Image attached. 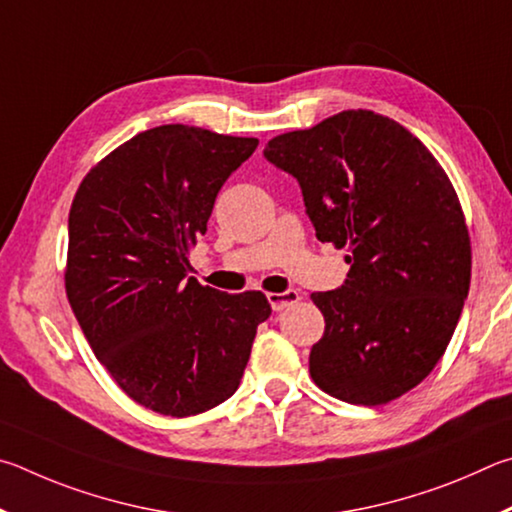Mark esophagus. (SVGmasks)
I'll list each match as a JSON object with an SVG mask.
<instances>
[{
	"instance_id": "obj_1",
	"label": "esophagus",
	"mask_w": 512,
	"mask_h": 512,
	"mask_svg": "<svg viewBox=\"0 0 512 512\" xmlns=\"http://www.w3.org/2000/svg\"><path fill=\"white\" fill-rule=\"evenodd\" d=\"M299 292L297 290H288V292H270L267 294V301H270V306L279 312L294 306V303H299Z\"/></svg>"
}]
</instances>
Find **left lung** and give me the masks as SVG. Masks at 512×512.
Segmentation results:
<instances>
[{"instance_id":"1","label":"left lung","mask_w":512,"mask_h":512,"mask_svg":"<svg viewBox=\"0 0 512 512\" xmlns=\"http://www.w3.org/2000/svg\"><path fill=\"white\" fill-rule=\"evenodd\" d=\"M265 157L299 179L317 238L351 251L342 288L310 294L326 321L312 380L351 405L405 396L443 357L470 290V233L450 177L423 141L371 110L279 134Z\"/></svg>"}]
</instances>
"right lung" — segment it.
Returning a JSON list of instances; mask_svg holds the SVG:
<instances>
[{"label":"right lung","instance_id":"obj_1","mask_svg":"<svg viewBox=\"0 0 512 512\" xmlns=\"http://www.w3.org/2000/svg\"><path fill=\"white\" fill-rule=\"evenodd\" d=\"M258 139L159 125L89 170L69 211L65 290L89 346L134 402L184 418L238 389L263 292L200 285L188 254Z\"/></svg>","mask_w":512,"mask_h":512}]
</instances>
